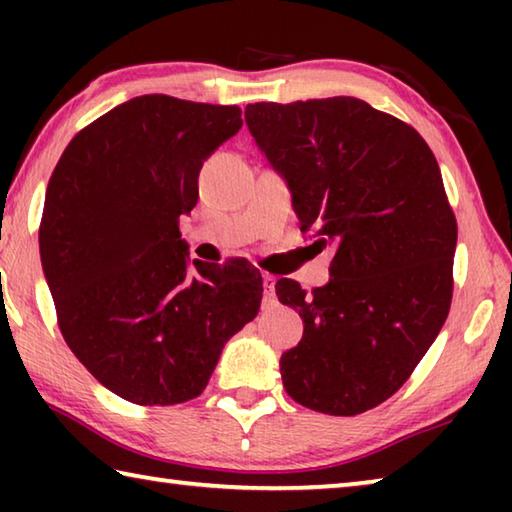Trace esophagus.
I'll return each instance as SVG.
<instances>
[{
  "instance_id": "obj_1",
  "label": "esophagus",
  "mask_w": 512,
  "mask_h": 512,
  "mask_svg": "<svg viewBox=\"0 0 512 512\" xmlns=\"http://www.w3.org/2000/svg\"><path fill=\"white\" fill-rule=\"evenodd\" d=\"M262 280H264V300L273 302L275 300V277L264 273Z\"/></svg>"
}]
</instances>
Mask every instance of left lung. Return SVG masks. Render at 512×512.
<instances>
[{
    "label": "left lung",
    "instance_id": "obj_1",
    "mask_svg": "<svg viewBox=\"0 0 512 512\" xmlns=\"http://www.w3.org/2000/svg\"><path fill=\"white\" fill-rule=\"evenodd\" d=\"M246 124L287 178L300 228L334 246L325 287L275 284L305 323L280 359L284 388L327 415L375 409L452 305L458 230L438 162L413 126L354 97L250 103Z\"/></svg>",
    "mask_w": 512,
    "mask_h": 512
}]
</instances>
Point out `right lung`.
Here are the masks:
<instances>
[{
    "instance_id": "obj_1",
    "label": "right lung",
    "mask_w": 512,
    "mask_h": 512,
    "mask_svg": "<svg viewBox=\"0 0 512 512\" xmlns=\"http://www.w3.org/2000/svg\"><path fill=\"white\" fill-rule=\"evenodd\" d=\"M241 124L239 106L144 94L76 133L49 178L40 259L58 327L92 377L133 404L201 395L259 311L255 266L194 259L189 271L178 228L203 162Z\"/></svg>"
}]
</instances>
